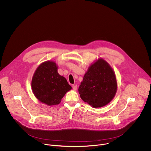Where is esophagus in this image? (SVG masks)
Returning <instances> with one entry per match:
<instances>
[{"label": "esophagus", "mask_w": 151, "mask_h": 151, "mask_svg": "<svg viewBox=\"0 0 151 151\" xmlns=\"http://www.w3.org/2000/svg\"><path fill=\"white\" fill-rule=\"evenodd\" d=\"M73 88L74 90L76 91L77 89V85H73Z\"/></svg>", "instance_id": "esophagus-1"}]
</instances>
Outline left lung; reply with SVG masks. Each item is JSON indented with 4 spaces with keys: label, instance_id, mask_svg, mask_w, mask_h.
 <instances>
[{
    "label": "left lung",
    "instance_id": "obj_1",
    "mask_svg": "<svg viewBox=\"0 0 151 151\" xmlns=\"http://www.w3.org/2000/svg\"><path fill=\"white\" fill-rule=\"evenodd\" d=\"M117 89L115 73L102 58L91 65L78 88L83 101L92 108L106 106L114 98Z\"/></svg>",
    "mask_w": 151,
    "mask_h": 151
}]
</instances>
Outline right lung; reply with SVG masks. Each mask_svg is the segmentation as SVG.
Here are the masks:
<instances>
[{"mask_svg":"<svg viewBox=\"0 0 151 151\" xmlns=\"http://www.w3.org/2000/svg\"><path fill=\"white\" fill-rule=\"evenodd\" d=\"M58 68L53 61L44 62L37 67L31 81L35 96L50 106L59 104L66 92L72 88L58 73Z\"/></svg>","mask_w":151,"mask_h":151,"instance_id":"1","label":"right lung"}]
</instances>
